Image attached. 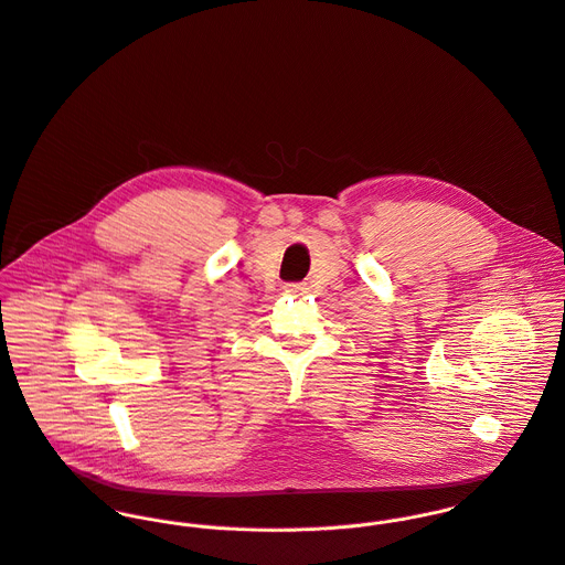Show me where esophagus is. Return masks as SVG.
Returning a JSON list of instances; mask_svg holds the SVG:
<instances>
[{
	"label": "esophagus",
	"mask_w": 565,
	"mask_h": 565,
	"mask_svg": "<svg viewBox=\"0 0 565 565\" xmlns=\"http://www.w3.org/2000/svg\"><path fill=\"white\" fill-rule=\"evenodd\" d=\"M284 290L288 295H301L306 290V284H288V286H284Z\"/></svg>",
	"instance_id": "1"
}]
</instances>
